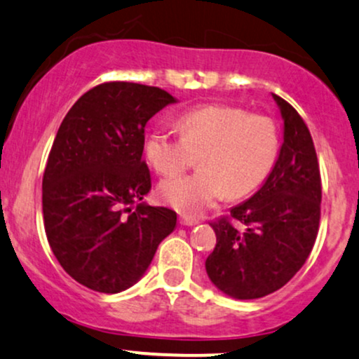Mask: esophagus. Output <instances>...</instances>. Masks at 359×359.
I'll return each instance as SVG.
<instances>
[{"label":"esophagus","instance_id":"esophagus-1","mask_svg":"<svg viewBox=\"0 0 359 359\" xmlns=\"http://www.w3.org/2000/svg\"><path fill=\"white\" fill-rule=\"evenodd\" d=\"M180 224L182 226H197L198 224V219H194V217H189V215H180Z\"/></svg>","mask_w":359,"mask_h":359}]
</instances>
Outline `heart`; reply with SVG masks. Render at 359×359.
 <instances>
[{
    "label": "heart",
    "instance_id": "b5f03b06",
    "mask_svg": "<svg viewBox=\"0 0 359 359\" xmlns=\"http://www.w3.org/2000/svg\"><path fill=\"white\" fill-rule=\"evenodd\" d=\"M180 135L157 128L145 142V154L158 174L177 175L201 152L194 174L161 184L158 196L182 214L196 215L229 191L248 196L264 182L278 157L279 137L274 120L248 114L239 107L207 105L177 120Z\"/></svg>",
    "mask_w": 359,
    "mask_h": 359
}]
</instances>
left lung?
Instances as JSON below:
<instances>
[{"label": "left lung", "mask_w": 359, "mask_h": 359, "mask_svg": "<svg viewBox=\"0 0 359 359\" xmlns=\"http://www.w3.org/2000/svg\"><path fill=\"white\" fill-rule=\"evenodd\" d=\"M283 118L278 161L261 189L212 222L217 244L205 271L219 291L257 299L278 291L303 267L318 236L321 177L301 115L273 93Z\"/></svg>", "instance_id": "obj_1"}]
</instances>
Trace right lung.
<instances>
[{"mask_svg":"<svg viewBox=\"0 0 359 359\" xmlns=\"http://www.w3.org/2000/svg\"><path fill=\"white\" fill-rule=\"evenodd\" d=\"M175 102L157 86L102 83L56 132L43 174L45 232L63 269L93 291L133 286L175 229L174 210L142 202L152 187L142 161L145 125Z\"/></svg>","mask_w":359,"mask_h":359,"instance_id":"1","label":"right lung"}]
</instances>
